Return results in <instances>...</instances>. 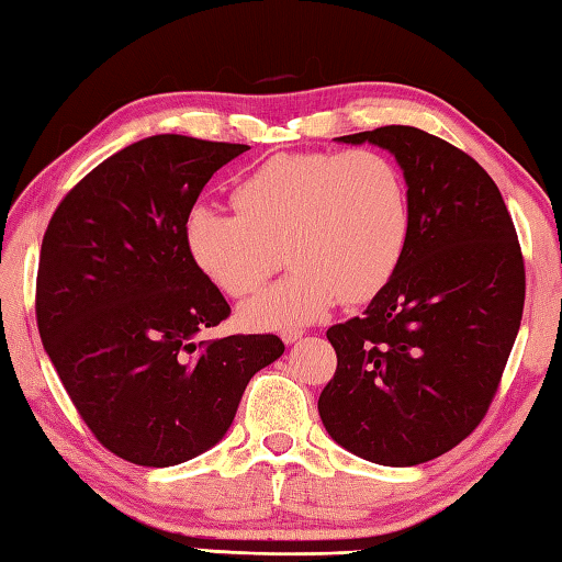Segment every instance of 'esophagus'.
Returning <instances> with one entry per match:
<instances>
[{
  "label": "esophagus",
  "mask_w": 562,
  "mask_h": 562,
  "mask_svg": "<svg viewBox=\"0 0 562 562\" xmlns=\"http://www.w3.org/2000/svg\"><path fill=\"white\" fill-rule=\"evenodd\" d=\"M301 337H303V330H299V327H291V330H283V333H281V340H283L285 345L299 342Z\"/></svg>",
  "instance_id": "obj_1"
}]
</instances>
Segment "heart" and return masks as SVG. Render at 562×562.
Returning <instances> with one entry per match:
<instances>
[{"mask_svg":"<svg viewBox=\"0 0 562 562\" xmlns=\"http://www.w3.org/2000/svg\"><path fill=\"white\" fill-rule=\"evenodd\" d=\"M237 215L195 205L186 215L190 261L241 299L281 263L293 271L241 308L261 330L313 323L333 305L372 301L404 259L411 213L404 178L386 156L281 154L241 178Z\"/></svg>","mask_w":562,"mask_h":562,"instance_id":"obj_1","label":"heart"}]
</instances>
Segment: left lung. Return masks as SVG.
I'll return each mask as SVG.
<instances>
[{"label": "left lung", "instance_id": "obj_1", "mask_svg": "<svg viewBox=\"0 0 562 562\" xmlns=\"http://www.w3.org/2000/svg\"><path fill=\"white\" fill-rule=\"evenodd\" d=\"M404 171V259L362 317L333 325L335 376L317 411L357 458L413 468L480 426L521 325L526 273L509 210L484 168L416 126L337 136Z\"/></svg>", "mask_w": 562, "mask_h": 562}]
</instances>
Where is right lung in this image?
Returning <instances> with one entry per match:
<instances>
[{
  "label": "right lung",
  "mask_w": 562,
  "mask_h": 562,
  "mask_svg": "<svg viewBox=\"0 0 562 562\" xmlns=\"http://www.w3.org/2000/svg\"><path fill=\"white\" fill-rule=\"evenodd\" d=\"M247 144L158 134L110 156L63 198L41 245V342L104 448L171 468L225 438L277 335L200 340L229 317L190 261L186 215Z\"/></svg>",
  "instance_id": "1"
}]
</instances>
